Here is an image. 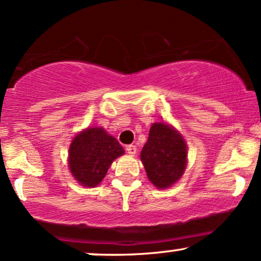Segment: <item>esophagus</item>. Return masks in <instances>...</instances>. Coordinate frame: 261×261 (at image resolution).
Listing matches in <instances>:
<instances>
[{"label": "esophagus", "mask_w": 261, "mask_h": 261, "mask_svg": "<svg viewBox=\"0 0 261 261\" xmlns=\"http://www.w3.org/2000/svg\"><path fill=\"white\" fill-rule=\"evenodd\" d=\"M126 152L130 155H135L137 153L136 146H134V144H128V146H126Z\"/></svg>", "instance_id": "obj_1"}]
</instances>
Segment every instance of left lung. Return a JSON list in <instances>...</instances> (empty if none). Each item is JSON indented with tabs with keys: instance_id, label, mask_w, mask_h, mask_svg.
Segmentation results:
<instances>
[{
	"instance_id": "left-lung-1",
	"label": "left lung",
	"mask_w": 261,
	"mask_h": 261,
	"mask_svg": "<svg viewBox=\"0 0 261 261\" xmlns=\"http://www.w3.org/2000/svg\"><path fill=\"white\" fill-rule=\"evenodd\" d=\"M147 176L156 188L171 187L184 175L187 164V144L182 135L166 122H153L141 150Z\"/></svg>"
}]
</instances>
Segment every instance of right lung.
<instances>
[{"label": "right lung", "instance_id": "add662e5", "mask_svg": "<svg viewBox=\"0 0 261 261\" xmlns=\"http://www.w3.org/2000/svg\"><path fill=\"white\" fill-rule=\"evenodd\" d=\"M125 153L115 137L103 127H87L74 137L69 147V169L85 187H96L105 178L114 159Z\"/></svg>", "mask_w": 261, "mask_h": 261}]
</instances>
